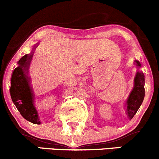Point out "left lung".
<instances>
[{"label":"left lung","mask_w":159,"mask_h":159,"mask_svg":"<svg viewBox=\"0 0 159 159\" xmlns=\"http://www.w3.org/2000/svg\"><path fill=\"white\" fill-rule=\"evenodd\" d=\"M136 66L138 68H141L142 65L139 61L136 60L134 61ZM145 75L142 71H138L135 77L134 78V86L132 91L129 94L125 103V109L126 115L129 119L134 117L139 107L143 102L145 97Z\"/></svg>","instance_id":"left-lung-1"}]
</instances>
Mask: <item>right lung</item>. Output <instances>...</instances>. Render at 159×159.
<instances>
[{"mask_svg":"<svg viewBox=\"0 0 159 159\" xmlns=\"http://www.w3.org/2000/svg\"><path fill=\"white\" fill-rule=\"evenodd\" d=\"M33 54H25L17 61L11 79L10 94L12 102L24 118L33 124L40 125L38 113L34 105V94L29 84L28 76L30 62Z\"/></svg>","mask_w":159,"mask_h":159,"instance_id":"right-lung-1","label":"right lung"}]
</instances>
